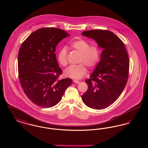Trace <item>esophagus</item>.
Returning a JSON list of instances; mask_svg holds the SVG:
<instances>
[{
	"instance_id": "obj_1",
	"label": "esophagus",
	"mask_w": 148,
	"mask_h": 148,
	"mask_svg": "<svg viewBox=\"0 0 148 148\" xmlns=\"http://www.w3.org/2000/svg\"><path fill=\"white\" fill-rule=\"evenodd\" d=\"M73 81H74V82L75 83H76V84H79V83H80V82H79V80H74Z\"/></svg>"
}]
</instances>
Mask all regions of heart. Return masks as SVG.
Masks as SVG:
<instances>
[{
    "mask_svg": "<svg viewBox=\"0 0 148 148\" xmlns=\"http://www.w3.org/2000/svg\"><path fill=\"white\" fill-rule=\"evenodd\" d=\"M71 49L75 50L80 54L78 65L70 66L65 71L66 77L73 79H79L84 76L87 69L85 66L93 68L100 59L101 50L97 45H90V43L83 39H74L69 43ZM58 60L59 64L65 66L68 64L67 49L63 47L59 50L58 54Z\"/></svg>",
    "mask_w": 148,
    "mask_h": 148,
    "instance_id": "1",
    "label": "heart"
}]
</instances>
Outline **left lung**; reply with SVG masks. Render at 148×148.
I'll return each instance as SVG.
<instances>
[{"instance_id":"8db88e82","label":"left lung","mask_w":148,"mask_h":148,"mask_svg":"<svg viewBox=\"0 0 148 148\" xmlns=\"http://www.w3.org/2000/svg\"><path fill=\"white\" fill-rule=\"evenodd\" d=\"M82 35L95 40L103 49L100 61L85 81L88 89L82 99L90 108L103 109L119 98L127 84L129 59L123 42L110 31L91 30Z\"/></svg>"}]
</instances>
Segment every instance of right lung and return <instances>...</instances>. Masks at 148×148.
I'll return each instance as SVG.
<instances>
[{
    "label": "right lung",
    "mask_w": 148,
    "mask_h": 148,
    "mask_svg": "<svg viewBox=\"0 0 148 148\" xmlns=\"http://www.w3.org/2000/svg\"><path fill=\"white\" fill-rule=\"evenodd\" d=\"M70 35L62 29H39L22 43L18 53V73L23 90L35 105L50 108L62 98L70 78L59 80L62 71L56 60V45Z\"/></svg>",
    "instance_id": "1"
}]
</instances>
